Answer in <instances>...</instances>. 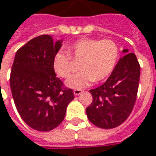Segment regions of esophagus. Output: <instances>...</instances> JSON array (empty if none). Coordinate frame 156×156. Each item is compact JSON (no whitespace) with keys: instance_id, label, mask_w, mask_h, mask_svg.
<instances>
[{"instance_id":"1","label":"esophagus","mask_w":156,"mask_h":156,"mask_svg":"<svg viewBox=\"0 0 156 156\" xmlns=\"http://www.w3.org/2000/svg\"><path fill=\"white\" fill-rule=\"evenodd\" d=\"M82 93V90H73V94L75 96H78Z\"/></svg>"}]
</instances>
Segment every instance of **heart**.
<instances>
[{"mask_svg":"<svg viewBox=\"0 0 156 156\" xmlns=\"http://www.w3.org/2000/svg\"><path fill=\"white\" fill-rule=\"evenodd\" d=\"M66 51L56 53L53 68L60 78H68L73 73L74 62H80L81 71L66 82L67 86L76 90L108 78L119 60L118 45L110 39L80 38L67 45Z\"/></svg>","mask_w":156,"mask_h":156,"instance_id":"1","label":"heart"}]
</instances>
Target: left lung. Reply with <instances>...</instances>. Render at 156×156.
Instances as JSON below:
<instances>
[{
    "mask_svg": "<svg viewBox=\"0 0 156 156\" xmlns=\"http://www.w3.org/2000/svg\"><path fill=\"white\" fill-rule=\"evenodd\" d=\"M120 58L113 73L101 86L90 90L93 101L86 108L88 119L96 126L112 129L120 126L135 105L140 78V65L133 53Z\"/></svg>",
    "mask_w": 156,
    "mask_h": 156,
    "instance_id": "1",
    "label": "left lung"
}]
</instances>
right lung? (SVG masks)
<instances>
[{"label": "right lung", "mask_w": 156, "mask_h": 156, "mask_svg": "<svg viewBox=\"0 0 156 156\" xmlns=\"http://www.w3.org/2000/svg\"><path fill=\"white\" fill-rule=\"evenodd\" d=\"M49 35L31 39L17 51L10 75L16 108L30 127L39 131L55 129L63 121L72 89L56 77L53 60L62 44Z\"/></svg>", "instance_id": "right-lung-1"}]
</instances>
